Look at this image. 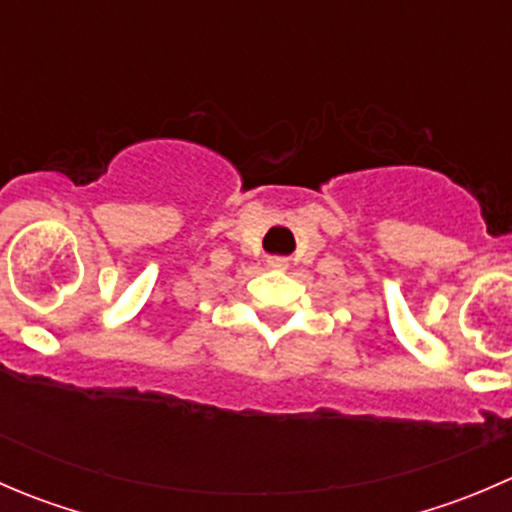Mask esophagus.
I'll return each mask as SVG.
<instances>
[{"mask_svg":"<svg viewBox=\"0 0 512 512\" xmlns=\"http://www.w3.org/2000/svg\"><path fill=\"white\" fill-rule=\"evenodd\" d=\"M267 265H270L272 270H285L287 260L285 257H270V260H267Z\"/></svg>","mask_w":512,"mask_h":512,"instance_id":"obj_1","label":"esophagus"}]
</instances>
